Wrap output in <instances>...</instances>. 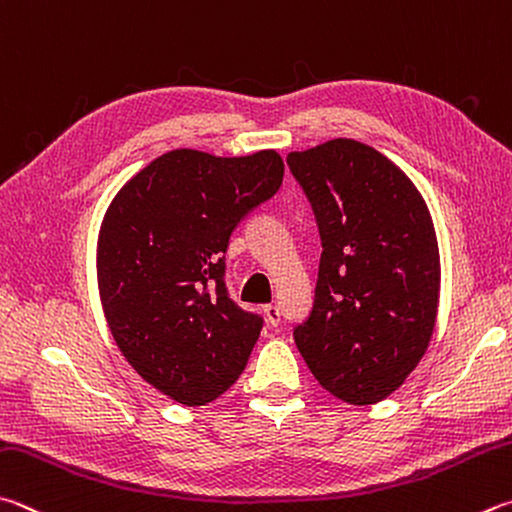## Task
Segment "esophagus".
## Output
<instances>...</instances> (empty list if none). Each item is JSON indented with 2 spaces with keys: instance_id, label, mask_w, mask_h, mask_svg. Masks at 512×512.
<instances>
[{
  "instance_id": "1",
  "label": "esophagus",
  "mask_w": 512,
  "mask_h": 512,
  "mask_svg": "<svg viewBox=\"0 0 512 512\" xmlns=\"http://www.w3.org/2000/svg\"><path fill=\"white\" fill-rule=\"evenodd\" d=\"M264 315H266V320H268V324H271V327H277V324H280V320H282L280 309H277L275 304H266Z\"/></svg>"
}]
</instances>
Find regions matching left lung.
<instances>
[{
    "label": "left lung",
    "mask_w": 512,
    "mask_h": 512,
    "mask_svg": "<svg viewBox=\"0 0 512 512\" xmlns=\"http://www.w3.org/2000/svg\"><path fill=\"white\" fill-rule=\"evenodd\" d=\"M322 239L313 309L293 329L315 380L371 405L405 383L430 345L439 246L414 183L365 143L336 138L286 156Z\"/></svg>",
    "instance_id": "obj_1"
}]
</instances>
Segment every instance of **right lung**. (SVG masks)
Listing matches in <instances>:
<instances>
[{
    "mask_svg": "<svg viewBox=\"0 0 512 512\" xmlns=\"http://www.w3.org/2000/svg\"><path fill=\"white\" fill-rule=\"evenodd\" d=\"M264 150L221 159L172 150L111 201L98 237V288L118 349L172 401L206 405L246 369L264 318L226 286L232 230L280 190Z\"/></svg>",
    "mask_w": 512,
    "mask_h": 512,
    "instance_id": "right-lung-1",
    "label": "right lung"
}]
</instances>
